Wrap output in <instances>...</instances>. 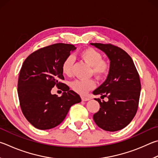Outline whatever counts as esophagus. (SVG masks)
<instances>
[{"mask_svg":"<svg viewBox=\"0 0 158 158\" xmlns=\"http://www.w3.org/2000/svg\"><path fill=\"white\" fill-rule=\"evenodd\" d=\"M81 100H82V101H84V102H85V101H88V100H90V98H88V97H86L82 96L81 97Z\"/></svg>","mask_w":158,"mask_h":158,"instance_id":"1","label":"esophagus"}]
</instances>
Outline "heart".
Here are the masks:
<instances>
[{"label":"heart","mask_w":158,"mask_h":158,"mask_svg":"<svg viewBox=\"0 0 158 158\" xmlns=\"http://www.w3.org/2000/svg\"><path fill=\"white\" fill-rule=\"evenodd\" d=\"M79 56L91 66V73L98 79H103L108 76L110 70V63L102 59V54L93 48H88L80 52ZM74 59L68 56L62 64L63 73L70 76L73 72ZM71 87L77 93L81 94H86L89 90L95 87L93 79H77L72 82Z\"/></svg>","instance_id":"heart-1"}]
</instances>
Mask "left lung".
Segmentation results:
<instances>
[{
    "instance_id": "left-lung-1",
    "label": "left lung",
    "mask_w": 158,
    "mask_h": 158,
    "mask_svg": "<svg viewBox=\"0 0 158 158\" xmlns=\"http://www.w3.org/2000/svg\"><path fill=\"white\" fill-rule=\"evenodd\" d=\"M102 50L110 59L107 79L93 91L94 94L107 97L108 102L95 99L101 108L93 119L103 130L114 132L130 124L137 113L141 90L139 76L133 59L127 52L110 44H90Z\"/></svg>"
}]
</instances>
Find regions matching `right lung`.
Returning <instances> with one entry per match:
<instances>
[{"instance_id":"right-lung-1","label":"right lung","mask_w":158,"mask_h":158,"mask_svg":"<svg viewBox=\"0 0 158 158\" xmlns=\"http://www.w3.org/2000/svg\"><path fill=\"white\" fill-rule=\"evenodd\" d=\"M75 49L72 44H53L34 52L23 64L18 80L20 106L25 118L35 128L56 127L72 106L81 102L79 94L61 82L64 80L63 62ZM54 85L64 91L61 97L51 94Z\"/></svg>"}]
</instances>
